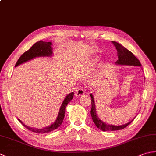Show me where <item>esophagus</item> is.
Returning a JSON list of instances; mask_svg holds the SVG:
<instances>
[{
  "label": "esophagus",
  "instance_id": "34e87169",
  "mask_svg": "<svg viewBox=\"0 0 156 156\" xmlns=\"http://www.w3.org/2000/svg\"><path fill=\"white\" fill-rule=\"evenodd\" d=\"M84 93H85V92H84V88H80L76 90V91L75 92V95H76V97H80V96H82L83 94H84Z\"/></svg>",
  "mask_w": 156,
  "mask_h": 156
}]
</instances>
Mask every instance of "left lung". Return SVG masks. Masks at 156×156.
<instances>
[{
	"label": "left lung",
	"mask_w": 156,
	"mask_h": 156,
	"mask_svg": "<svg viewBox=\"0 0 156 156\" xmlns=\"http://www.w3.org/2000/svg\"><path fill=\"white\" fill-rule=\"evenodd\" d=\"M112 44H113L116 49L117 50V55H118V60H117L115 64L117 65H128V66H141V63L140 60L135 57L133 54V53L131 52L127 49H126L123 46L119 44V43L116 41H112ZM91 97V104H92V108L90 111L91 117L92 119V121L94 122L95 125L97 126V128L101 129V131H117L120 130L125 128L127 126H128L131 122L133 121V119L130 122H127L125 125H119V126H115L112 125H108V123H105V122H102L100 119L98 117L96 112V108L94 105V100L93 95L90 94Z\"/></svg>",
	"instance_id": "8db88e82"
}]
</instances>
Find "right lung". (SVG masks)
Returning <instances> with one entry per match:
<instances>
[{
	"instance_id": "obj_1",
	"label": "right lung",
	"mask_w": 156,
	"mask_h": 156,
	"mask_svg": "<svg viewBox=\"0 0 156 156\" xmlns=\"http://www.w3.org/2000/svg\"><path fill=\"white\" fill-rule=\"evenodd\" d=\"M51 45V42H45L43 41L36 42L35 44L33 45L32 47L29 49V50L25 51L24 54H22V55L18 59V61L16 62L15 67L23 64V63L27 62L36 57H41V56H43V57H45V56H51L52 55V48ZM73 97H74V92H71V93H69V94L66 96L64 101L62 102L60 108H59V114L57 119H56V120L55 121L54 123L51 124L48 127H45L43 129L31 128L28 127V126L25 125V124H23V122L20 120L19 119H18V120L23 126H24V127L29 129V130H30L33 132H35V133H49V132H51L52 131L55 130V129H58L59 126L62 125L64 119L66 106H67L69 102L71 101Z\"/></svg>"
}]
</instances>
